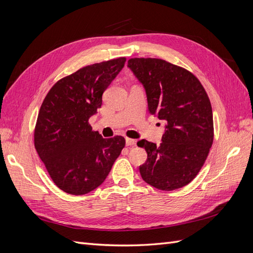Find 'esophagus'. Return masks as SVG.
<instances>
[{
    "instance_id": "esophagus-1",
    "label": "esophagus",
    "mask_w": 253,
    "mask_h": 253,
    "mask_svg": "<svg viewBox=\"0 0 253 253\" xmlns=\"http://www.w3.org/2000/svg\"><path fill=\"white\" fill-rule=\"evenodd\" d=\"M126 145H128V147H134V145H136V140L132 138H126Z\"/></svg>"
}]
</instances>
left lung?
Segmentation results:
<instances>
[{
	"mask_svg": "<svg viewBox=\"0 0 253 253\" xmlns=\"http://www.w3.org/2000/svg\"><path fill=\"white\" fill-rule=\"evenodd\" d=\"M127 66L145 88L151 114L166 120L163 142L140 140L148 158L139 172L156 189L187 186L201 171L214 138L210 99L201 81L186 68L156 58H132Z\"/></svg>",
	"mask_w": 253,
	"mask_h": 253,
	"instance_id": "1",
	"label": "left lung"
}]
</instances>
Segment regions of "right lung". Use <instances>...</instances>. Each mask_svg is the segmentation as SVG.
<instances>
[{
    "label": "right lung",
    "mask_w": 253,
    "mask_h": 253,
    "mask_svg": "<svg viewBox=\"0 0 253 253\" xmlns=\"http://www.w3.org/2000/svg\"><path fill=\"white\" fill-rule=\"evenodd\" d=\"M126 60L84 66L57 81L44 98L35 148L55 185L68 194L83 195L100 186L125 148L124 137L102 138L88 119L101 108L103 91Z\"/></svg>",
    "instance_id": "right-lung-1"
}]
</instances>
